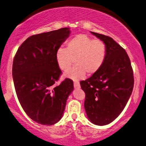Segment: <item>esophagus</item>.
Wrapping results in <instances>:
<instances>
[{"instance_id": "obj_1", "label": "esophagus", "mask_w": 146, "mask_h": 146, "mask_svg": "<svg viewBox=\"0 0 146 146\" xmlns=\"http://www.w3.org/2000/svg\"><path fill=\"white\" fill-rule=\"evenodd\" d=\"M74 87L75 88H78L80 87V84L78 82H74Z\"/></svg>"}]
</instances>
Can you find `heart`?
<instances>
[{
  "label": "heart",
  "mask_w": 146,
  "mask_h": 146,
  "mask_svg": "<svg viewBox=\"0 0 146 146\" xmlns=\"http://www.w3.org/2000/svg\"><path fill=\"white\" fill-rule=\"evenodd\" d=\"M107 53L106 45L101 40H93L85 34H78L66 42V48L56 51L58 66L66 71L71 67L73 59L76 65L65 73V76L75 80L83 79L99 71L104 63Z\"/></svg>",
  "instance_id": "b5f03b06"
}]
</instances>
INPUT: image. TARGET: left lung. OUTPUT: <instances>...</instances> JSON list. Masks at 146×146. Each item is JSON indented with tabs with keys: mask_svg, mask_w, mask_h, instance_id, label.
Masks as SVG:
<instances>
[{
	"mask_svg": "<svg viewBox=\"0 0 146 146\" xmlns=\"http://www.w3.org/2000/svg\"><path fill=\"white\" fill-rule=\"evenodd\" d=\"M104 42L107 53L98 72L80 82L84 91V108L87 117L94 124L111 123L125 108L134 86V76L126 51L112 38L92 32Z\"/></svg>",
	"mask_w": 146,
	"mask_h": 146,
	"instance_id": "obj_1",
	"label": "left lung"
}]
</instances>
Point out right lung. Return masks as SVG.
<instances>
[{
    "label": "right lung",
    "instance_id": "add662e5",
    "mask_svg": "<svg viewBox=\"0 0 146 146\" xmlns=\"http://www.w3.org/2000/svg\"><path fill=\"white\" fill-rule=\"evenodd\" d=\"M67 27L33 35L18 48L12 75L18 101L33 121L51 125L62 117L73 82L66 78L56 83L62 75L56 60V51L69 36Z\"/></svg>",
    "mask_w": 146,
    "mask_h": 146
}]
</instances>
